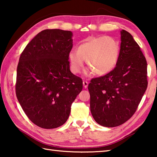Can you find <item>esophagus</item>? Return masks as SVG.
<instances>
[{"label": "esophagus", "instance_id": "1", "mask_svg": "<svg viewBox=\"0 0 157 157\" xmlns=\"http://www.w3.org/2000/svg\"><path fill=\"white\" fill-rule=\"evenodd\" d=\"M88 84H89V82L87 81H83V86L85 89L86 88L87 86H88Z\"/></svg>", "mask_w": 157, "mask_h": 157}]
</instances>
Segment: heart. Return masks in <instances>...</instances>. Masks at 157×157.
<instances>
[{"mask_svg":"<svg viewBox=\"0 0 157 157\" xmlns=\"http://www.w3.org/2000/svg\"><path fill=\"white\" fill-rule=\"evenodd\" d=\"M120 44L110 36L89 37L78 46V50H71L68 58L71 71L78 74L84 68V60L94 74L102 75L113 70L118 60Z\"/></svg>","mask_w":157,"mask_h":157,"instance_id":"b5f03b06","label":"heart"}]
</instances>
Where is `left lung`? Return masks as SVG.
I'll return each mask as SVG.
<instances>
[{
  "label": "left lung",
  "mask_w": 157,
  "mask_h": 157,
  "mask_svg": "<svg viewBox=\"0 0 157 157\" xmlns=\"http://www.w3.org/2000/svg\"><path fill=\"white\" fill-rule=\"evenodd\" d=\"M147 61L140 46L123 30L116 66L106 75L91 79L88 86L90 109L96 123L113 127L128 121L147 89Z\"/></svg>",
  "instance_id": "obj_1"
}]
</instances>
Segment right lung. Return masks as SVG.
<instances>
[{
  "instance_id": "add662e5",
  "label": "right lung",
  "mask_w": 157,
  "mask_h": 157,
  "mask_svg": "<svg viewBox=\"0 0 157 157\" xmlns=\"http://www.w3.org/2000/svg\"><path fill=\"white\" fill-rule=\"evenodd\" d=\"M72 35L68 30H44L21 54L16 95L28 118L41 128L64 124L82 90V79L70 71Z\"/></svg>"
}]
</instances>
